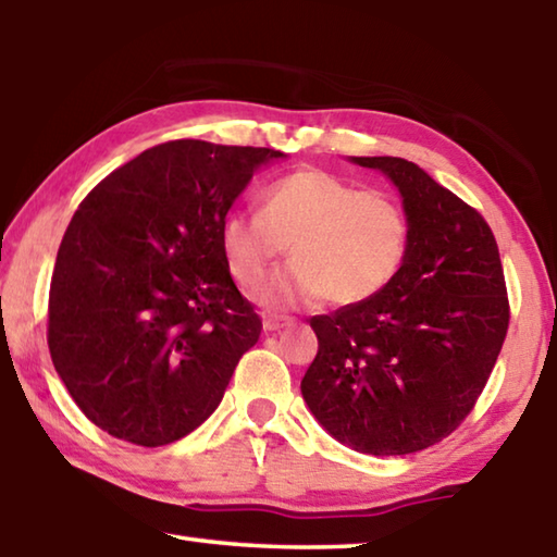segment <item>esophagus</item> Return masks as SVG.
Returning a JSON list of instances; mask_svg holds the SVG:
<instances>
[{"label":"esophagus","mask_w":557,"mask_h":557,"mask_svg":"<svg viewBox=\"0 0 557 557\" xmlns=\"http://www.w3.org/2000/svg\"><path fill=\"white\" fill-rule=\"evenodd\" d=\"M289 324H292V317H277V314L262 317V329H265V332H280V329H285Z\"/></svg>","instance_id":"34e87169"}]
</instances>
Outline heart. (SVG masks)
<instances>
[{
    "mask_svg": "<svg viewBox=\"0 0 557 557\" xmlns=\"http://www.w3.org/2000/svg\"><path fill=\"white\" fill-rule=\"evenodd\" d=\"M289 245L292 265L268 289L275 305L324 297L334 307L373 299L403 270L410 215L388 191H363L324 169H299L265 188L260 213H231L221 250L231 275L258 289Z\"/></svg>",
    "mask_w": 557,
    "mask_h": 557,
    "instance_id": "b5f03b06",
    "label": "heart"
}]
</instances>
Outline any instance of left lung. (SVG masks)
Returning a JSON list of instances; mask_svg holds the SVG:
<instances>
[{
  "instance_id": "8db88e82",
  "label": "left lung",
  "mask_w": 557,
  "mask_h": 557,
  "mask_svg": "<svg viewBox=\"0 0 557 557\" xmlns=\"http://www.w3.org/2000/svg\"><path fill=\"white\" fill-rule=\"evenodd\" d=\"M398 186L410 248L388 287L309 319L319 351L301 395L329 435L363 455L428 449L474 408L502 351L508 297L482 213L400 157H351Z\"/></svg>"
}]
</instances>
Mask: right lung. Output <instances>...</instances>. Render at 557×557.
<instances>
[{"instance_id":"add662e5","label":"right lung","mask_w":557,"mask_h":557,"mask_svg":"<svg viewBox=\"0 0 557 557\" xmlns=\"http://www.w3.org/2000/svg\"><path fill=\"white\" fill-rule=\"evenodd\" d=\"M268 147L145 149L81 201L49 292V351L83 414L162 447L219 408L262 322L231 277L221 223Z\"/></svg>"}]
</instances>
